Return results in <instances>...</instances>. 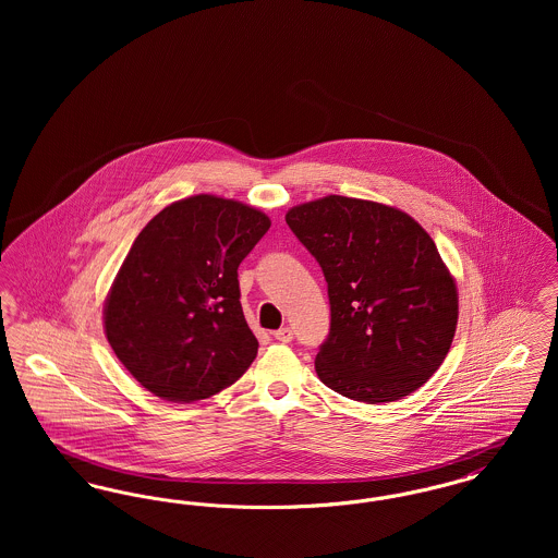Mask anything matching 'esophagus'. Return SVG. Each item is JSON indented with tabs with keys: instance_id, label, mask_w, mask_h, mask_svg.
<instances>
[{
	"instance_id": "34e87169",
	"label": "esophagus",
	"mask_w": 558,
	"mask_h": 558,
	"mask_svg": "<svg viewBox=\"0 0 558 558\" xmlns=\"http://www.w3.org/2000/svg\"><path fill=\"white\" fill-rule=\"evenodd\" d=\"M274 337H276V341H280V343H291L292 330L289 326H284V328L276 330V332H274Z\"/></svg>"
}]
</instances>
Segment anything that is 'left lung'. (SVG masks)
I'll return each instance as SVG.
<instances>
[{
	"label": "left lung",
	"mask_w": 558,
	"mask_h": 558,
	"mask_svg": "<svg viewBox=\"0 0 558 558\" xmlns=\"http://www.w3.org/2000/svg\"><path fill=\"white\" fill-rule=\"evenodd\" d=\"M287 223L328 282L319 380L364 403L423 387L458 324L456 280L425 228L396 207L339 194L292 207Z\"/></svg>",
	"instance_id": "1"
}]
</instances>
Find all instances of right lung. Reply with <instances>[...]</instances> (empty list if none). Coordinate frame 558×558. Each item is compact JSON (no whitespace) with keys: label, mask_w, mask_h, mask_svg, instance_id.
<instances>
[{"label":"right lung","mask_w":558,"mask_h":558,"mask_svg":"<svg viewBox=\"0 0 558 558\" xmlns=\"http://www.w3.org/2000/svg\"><path fill=\"white\" fill-rule=\"evenodd\" d=\"M266 213L196 194L133 240L105 301L108 343L157 398L192 403L234 385L257 357L239 266L269 230Z\"/></svg>","instance_id":"add662e5"}]
</instances>
